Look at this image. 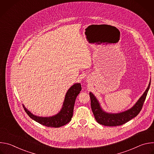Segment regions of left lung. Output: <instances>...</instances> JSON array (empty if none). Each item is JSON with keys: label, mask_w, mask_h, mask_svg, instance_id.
<instances>
[{"label": "left lung", "mask_w": 154, "mask_h": 154, "mask_svg": "<svg viewBox=\"0 0 154 154\" xmlns=\"http://www.w3.org/2000/svg\"><path fill=\"white\" fill-rule=\"evenodd\" d=\"M150 85V82L145 92L132 107L125 112L118 113H109L103 111L95 96L90 92L91 106L96 121L105 126H118L122 125L136 117L141 110Z\"/></svg>", "instance_id": "obj_1"}]
</instances>
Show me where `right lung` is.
Returning a JSON list of instances; mask_svg holds the SVG:
<instances>
[{"label": "right lung", "instance_id": "add662e5", "mask_svg": "<svg viewBox=\"0 0 154 154\" xmlns=\"http://www.w3.org/2000/svg\"><path fill=\"white\" fill-rule=\"evenodd\" d=\"M81 90L82 87L80 83L74 84L66 94L60 112L52 116L40 117L36 116L29 111L24 105H23L27 114L36 122L49 127H60L71 121L73 116L75 101Z\"/></svg>", "mask_w": 154, "mask_h": 154}]
</instances>
